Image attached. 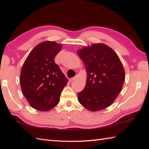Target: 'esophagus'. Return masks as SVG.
I'll return each instance as SVG.
<instances>
[{"label": "esophagus", "mask_w": 149, "mask_h": 149, "mask_svg": "<svg viewBox=\"0 0 149 149\" xmlns=\"http://www.w3.org/2000/svg\"><path fill=\"white\" fill-rule=\"evenodd\" d=\"M77 77H78V76H77V75H75V77H74L73 78L70 79V82H72V81H75V80H76L77 79Z\"/></svg>", "instance_id": "34e87169"}]
</instances>
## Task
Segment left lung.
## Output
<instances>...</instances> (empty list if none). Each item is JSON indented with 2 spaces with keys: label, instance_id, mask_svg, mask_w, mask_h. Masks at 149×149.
Segmentation results:
<instances>
[{
  "label": "left lung",
  "instance_id": "1",
  "mask_svg": "<svg viewBox=\"0 0 149 149\" xmlns=\"http://www.w3.org/2000/svg\"><path fill=\"white\" fill-rule=\"evenodd\" d=\"M85 65L87 81L77 93L81 105L91 111L105 109L116 99L125 81V71L114 50L102 43H95L77 51Z\"/></svg>",
  "mask_w": 149,
  "mask_h": 149
}]
</instances>
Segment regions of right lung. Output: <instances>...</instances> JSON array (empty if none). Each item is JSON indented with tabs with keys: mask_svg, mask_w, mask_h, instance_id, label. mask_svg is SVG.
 <instances>
[{
	"mask_svg": "<svg viewBox=\"0 0 149 149\" xmlns=\"http://www.w3.org/2000/svg\"><path fill=\"white\" fill-rule=\"evenodd\" d=\"M61 45L46 41L37 45L25 61L20 73L22 93L33 108L49 111L59 102L68 83L54 58Z\"/></svg>",
	"mask_w": 149,
	"mask_h": 149,
	"instance_id": "obj_1",
	"label": "right lung"
}]
</instances>
